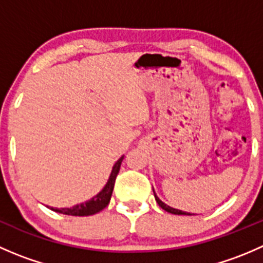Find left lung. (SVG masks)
I'll list each match as a JSON object with an SVG mask.
<instances>
[{
  "label": "left lung",
  "instance_id": "1",
  "mask_svg": "<svg viewBox=\"0 0 263 263\" xmlns=\"http://www.w3.org/2000/svg\"><path fill=\"white\" fill-rule=\"evenodd\" d=\"M153 191H154V190H153ZM154 196H155V200H156V202H158V205L160 206V208L163 209V210L168 211V213H171V214H174V215H192V214H190V213H184V211L177 210V209H173V208H171V206L165 205V203H164L163 201H161V200H159V197H158V196L155 195V192H154Z\"/></svg>",
  "mask_w": 263,
  "mask_h": 263
}]
</instances>
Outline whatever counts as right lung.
Instances as JSON below:
<instances>
[{
  "label": "right lung",
  "mask_w": 263,
  "mask_h": 263,
  "mask_svg": "<svg viewBox=\"0 0 263 263\" xmlns=\"http://www.w3.org/2000/svg\"><path fill=\"white\" fill-rule=\"evenodd\" d=\"M122 160H123V156L118 159V161L113 166V171L110 173L109 179H108L107 184L104 185L102 191L98 193L97 196L91 198V200L86 201V202L80 203V205H76L73 208L70 209H53V211L60 214H65V215H72V216H89V215H94L99 211H102L103 209H105L109 203L110 197H112V192L113 188H115V182L117 178V174L119 173V168H121Z\"/></svg>",
  "instance_id": "add662e5"
}]
</instances>
